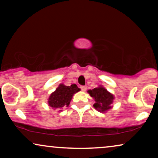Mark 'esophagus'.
I'll return each instance as SVG.
<instances>
[{"instance_id":"1","label":"esophagus","mask_w":158,"mask_h":158,"mask_svg":"<svg viewBox=\"0 0 158 158\" xmlns=\"http://www.w3.org/2000/svg\"><path fill=\"white\" fill-rule=\"evenodd\" d=\"M81 90H83V91H85L86 89H87V86H85V85H81Z\"/></svg>"}]
</instances>
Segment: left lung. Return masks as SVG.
<instances>
[{"mask_svg": "<svg viewBox=\"0 0 158 158\" xmlns=\"http://www.w3.org/2000/svg\"><path fill=\"white\" fill-rule=\"evenodd\" d=\"M88 93L93 98H94V107L98 111L106 112L111 109V104L114 99V95L109 93L103 86L100 85L93 90H88Z\"/></svg>", "mask_w": 158, "mask_h": 158, "instance_id": "1", "label": "left lung"}]
</instances>
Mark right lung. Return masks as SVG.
<instances>
[{"label":"right lung","mask_w":158,"mask_h":158,"mask_svg":"<svg viewBox=\"0 0 158 158\" xmlns=\"http://www.w3.org/2000/svg\"><path fill=\"white\" fill-rule=\"evenodd\" d=\"M81 90L75 84L66 86L60 84L58 88L50 95L48 99V104L53 109H61L68 107L73 96ZM61 111V110H60Z\"/></svg>","instance_id":"add662e5"}]
</instances>
